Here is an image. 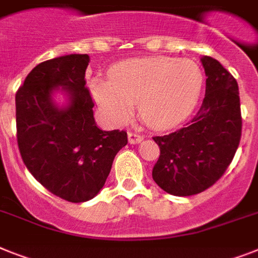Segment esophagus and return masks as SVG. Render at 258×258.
Masks as SVG:
<instances>
[{"label": "esophagus", "instance_id": "34e87169", "mask_svg": "<svg viewBox=\"0 0 258 258\" xmlns=\"http://www.w3.org/2000/svg\"><path fill=\"white\" fill-rule=\"evenodd\" d=\"M127 140L131 142L132 145H136V144H140V142L144 140L141 134H137V133H133V132H129L127 133Z\"/></svg>", "mask_w": 258, "mask_h": 258}]
</instances>
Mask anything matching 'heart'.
<instances>
[{"label":"heart","mask_w":258,"mask_h":258,"mask_svg":"<svg viewBox=\"0 0 258 258\" xmlns=\"http://www.w3.org/2000/svg\"><path fill=\"white\" fill-rule=\"evenodd\" d=\"M109 78L89 80L93 99L106 120H125L132 104L137 103L140 117L154 129H169L184 120L203 83L195 61L169 56L120 61L110 68Z\"/></svg>","instance_id":"obj_1"}]
</instances>
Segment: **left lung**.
I'll return each instance as SVG.
<instances>
[{"mask_svg":"<svg viewBox=\"0 0 258 258\" xmlns=\"http://www.w3.org/2000/svg\"><path fill=\"white\" fill-rule=\"evenodd\" d=\"M206 95L197 114L182 129L153 137L161 154L153 179L163 191L190 197L207 190L233 159L241 137L239 86L211 56H202Z\"/></svg>","mask_w":258,"mask_h":258,"instance_id":"1","label":"left lung"}]
</instances>
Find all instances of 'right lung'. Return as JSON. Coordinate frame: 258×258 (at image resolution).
Listing matches in <instances>:
<instances>
[{"label": "right lung", "instance_id": "obj_1", "mask_svg": "<svg viewBox=\"0 0 258 258\" xmlns=\"http://www.w3.org/2000/svg\"><path fill=\"white\" fill-rule=\"evenodd\" d=\"M87 54H70L39 63L16 95L17 141L23 162L56 197L82 203L105 184L126 132L101 131L86 88ZM57 93L66 103L54 100Z\"/></svg>", "mask_w": 258, "mask_h": 258}]
</instances>
